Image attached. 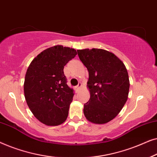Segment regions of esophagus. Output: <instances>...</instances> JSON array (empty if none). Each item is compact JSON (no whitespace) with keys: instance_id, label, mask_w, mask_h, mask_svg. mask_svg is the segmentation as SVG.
I'll list each match as a JSON object with an SVG mask.
<instances>
[{"instance_id":"1","label":"esophagus","mask_w":157,"mask_h":157,"mask_svg":"<svg viewBox=\"0 0 157 157\" xmlns=\"http://www.w3.org/2000/svg\"><path fill=\"white\" fill-rule=\"evenodd\" d=\"M81 86H82V84H81V83H78V86H76V89H77V90H79V89H81Z\"/></svg>"}]
</instances>
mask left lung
Listing matches in <instances>:
<instances>
[{
    "instance_id": "1",
    "label": "left lung",
    "mask_w": 157,
    "mask_h": 157,
    "mask_svg": "<svg viewBox=\"0 0 157 157\" xmlns=\"http://www.w3.org/2000/svg\"><path fill=\"white\" fill-rule=\"evenodd\" d=\"M89 71V101L83 113L88 121L104 124L114 119L128 98L129 79L124 63L110 51L101 48L77 50Z\"/></svg>"
}]
</instances>
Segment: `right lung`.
Instances as JSON below:
<instances>
[{"mask_svg": "<svg viewBox=\"0 0 157 157\" xmlns=\"http://www.w3.org/2000/svg\"><path fill=\"white\" fill-rule=\"evenodd\" d=\"M76 51L56 45L34 58L25 76L24 96L36 119L47 126L63 124L68 117L74 89L66 83L63 68Z\"/></svg>", "mask_w": 157, "mask_h": 157, "instance_id": "right-lung-1", "label": "right lung"}]
</instances>
